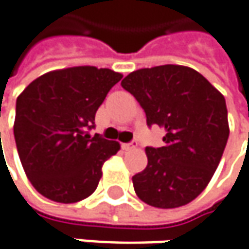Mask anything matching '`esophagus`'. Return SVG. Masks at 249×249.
<instances>
[{
	"mask_svg": "<svg viewBox=\"0 0 249 249\" xmlns=\"http://www.w3.org/2000/svg\"><path fill=\"white\" fill-rule=\"evenodd\" d=\"M121 147H123L124 150H132V149H135L136 147V143H134V142H131V143H123Z\"/></svg>",
	"mask_w": 249,
	"mask_h": 249,
	"instance_id": "34e87169",
	"label": "esophagus"
}]
</instances>
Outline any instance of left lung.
<instances>
[{
  "instance_id": "left-lung-1",
  "label": "left lung",
  "mask_w": 249,
  "mask_h": 249,
  "mask_svg": "<svg viewBox=\"0 0 249 249\" xmlns=\"http://www.w3.org/2000/svg\"><path fill=\"white\" fill-rule=\"evenodd\" d=\"M121 86L143 108L147 126L166 131L164 146H147V166L132 177L138 198L161 209L187 205L209 184L229 139L223 94L199 72L171 64L134 71Z\"/></svg>"
}]
</instances>
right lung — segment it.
Listing matches in <instances>:
<instances>
[{"mask_svg":"<svg viewBox=\"0 0 249 249\" xmlns=\"http://www.w3.org/2000/svg\"><path fill=\"white\" fill-rule=\"evenodd\" d=\"M123 75L107 68L51 71L17 99L14 135L20 163L43 196L75 203L90 196L120 143L90 136L94 115Z\"/></svg>","mask_w":249,"mask_h":249,"instance_id":"1","label":"right lung"}]
</instances>
